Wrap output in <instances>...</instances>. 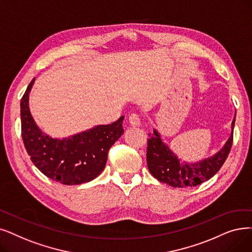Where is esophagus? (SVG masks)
Returning <instances> with one entry per match:
<instances>
[{
  "instance_id": "34e87169",
  "label": "esophagus",
  "mask_w": 252,
  "mask_h": 252,
  "mask_svg": "<svg viewBox=\"0 0 252 252\" xmlns=\"http://www.w3.org/2000/svg\"><path fill=\"white\" fill-rule=\"evenodd\" d=\"M128 122L130 124V126H141V119L139 114L137 113H132L128 117Z\"/></svg>"
}]
</instances>
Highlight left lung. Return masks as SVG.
<instances>
[{
	"mask_svg": "<svg viewBox=\"0 0 252 252\" xmlns=\"http://www.w3.org/2000/svg\"><path fill=\"white\" fill-rule=\"evenodd\" d=\"M235 118L232 133L224 146L214 156L196 162L181 161L178 157L162 141L155 128L149 133L147 141V166L151 175L158 181L173 188H192L212 178L225 161L233 144Z\"/></svg>",
	"mask_w": 252,
	"mask_h": 252,
	"instance_id": "1",
	"label": "left lung"
}]
</instances>
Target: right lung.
Masks as SVG:
<instances>
[{
  "mask_svg": "<svg viewBox=\"0 0 252 252\" xmlns=\"http://www.w3.org/2000/svg\"><path fill=\"white\" fill-rule=\"evenodd\" d=\"M34 82L35 78L20 101L21 136L31 160L45 176L62 184L94 180L105 169L109 149L124 134L125 116L68 138H51L39 128L30 112L29 95Z\"/></svg>",
  "mask_w": 252,
  "mask_h": 252,
  "instance_id": "right-lung-1",
  "label": "right lung"
}]
</instances>
